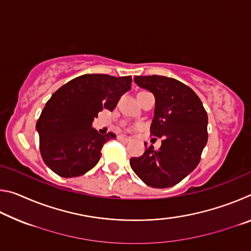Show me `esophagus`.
I'll return each mask as SVG.
<instances>
[{
	"label": "esophagus",
	"instance_id": "1",
	"mask_svg": "<svg viewBox=\"0 0 251 251\" xmlns=\"http://www.w3.org/2000/svg\"><path fill=\"white\" fill-rule=\"evenodd\" d=\"M118 139H120V141H124V142H130L131 141L130 137H128V136H125V135L118 136Z\"/></svg>",
	"mask_w": 251,
	"mask_h": 251
}]
</instances>
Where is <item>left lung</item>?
<instances>
[{"label":"left lung","mask_w":251,"mask_h":251,"mask_svg":"<svg viewBox=\"0 0 251 251\" xmlns=\"http://www.w3.org/2000/svg\"><path fill=\"white\" fill-rule=\"evenodd\" d=\"M134 82L155 96L151 134L163 141L157 151L151 146L142 156L130 158V167L148 186H175L201 161L208 139L207 113L196 93L175 78L135 76Z\"/></svg>","instance_id":"obj_1"}]
</instances>
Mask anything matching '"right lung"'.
Returning a JSON list of instances; mask_svg holds the SVG:
<instances>
[{
	"instance_id": "1",
	"label": "right lung",
	"mask_w": 251,
	"mask_h": 251,
	"mask_svg": "<svg viewBox=\"0 0 251 251\" xmlns=\"http://www.w3.org/2000/svg\"><path fill=\"white\" fill-rule=\"evenodd\" d=\"M130 83L131 76L85 74L54 93L36 123L42 158L50 171L77 177L99 163L101 147L116 136L100 134L93 121L100 110L112 112Z\"/></svg>"
}]
</instances>
